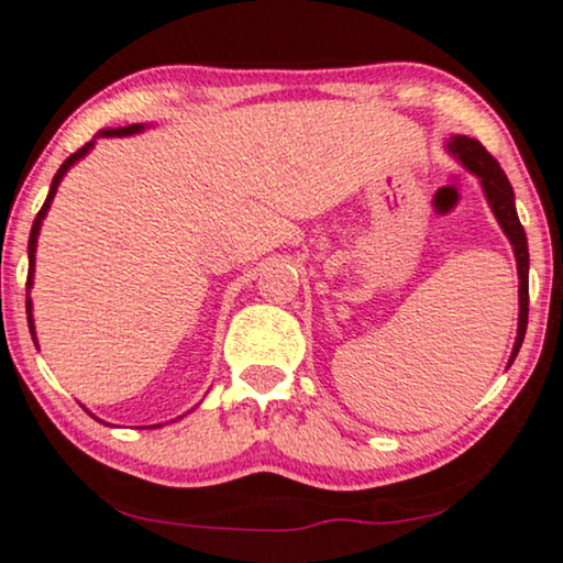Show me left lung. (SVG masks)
I'll list each match as a JSON object with an SVG mask.
<instances>
[{
    "instance_id": "left-lung-1",
    "label": "left lung",
    "mask_w": 563,
    "mask_h": 563,
    "mask_svg": "<svg viewBox=\"0 0 563 563\" xmlns=\"http://www.w3.org/2000/svg\"><path fill=\"white\" fill-rule=\"evenodd\" d=\"M446 151H450L454 158H457L462 166L471 170L473 176H478L483 195L488 199V208L494 212L496 220H499L501 231L507 233L511 252H515L517 260V277H519V319H517V340L515 347H511L509 355V366L511 361L517 358L519 347H522L525 340V330H528V273H530V254H528V236H525L522 223L517 218V208H515V189L504 174L499 163L494 161L486 147L481 145L478 140L467 137V134H454L446 142Z\"/></svg>"
}]
</instances>
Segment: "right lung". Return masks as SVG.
I'll use <instances>...</instances> for the list:
<instances>
[{
    "label": "right lung",
    "instance_id": "add662e5",
    "mask_svg": "<svg viewBox=\"0 0 563 563\" xmlns=\"http://www.w3.org/2000/svg\"><path fill=\"white\" fill-rule=\"evenodd\" d=\"M142 130H145V124H130V126H117V130H101V132L96 134V137H92V140L88 142V145H82L80 151L69 155V158L64 161L62 166H59V170H56V176H54L52 187H48V195H46L44 208H41V210H38V216H35V220H33V229H31V239H27V286H25L27 290L33 288V273H35V246H38V233H41V225H44V218H46L48 208H52V202H54V197H56V189H59V184H62V179H64V174H67V170L73 168L77 161L85 158V155H88V153L92 151V145H96V140H98V137H130V134H137V132H142ZM25 311H27V327H31V334H33V340H35V327H33V303H31V296H27V301H25ZM151 429H155V426H151Z\"/></svg>",
    "mask_w": 563,
    "mask_h": 563
}]
</instances>
